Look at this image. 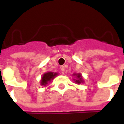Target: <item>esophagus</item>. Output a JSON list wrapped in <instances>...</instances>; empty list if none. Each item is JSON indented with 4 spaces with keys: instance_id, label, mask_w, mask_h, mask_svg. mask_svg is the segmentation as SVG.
Instances as JSON below:
<instances>
[{
    "instance_id": "obj_1",
    "label": "esophagus",
    "mask_w": 124,
    "mask_h": 124,
    "mask_svg": "<svg viewBox=\"0 0 124 124\" xmlns=\"http://www.w3.org/2000/svg\"><path fill=\"white\" fill-rule=\"evenodd\" d=\"M60 70H62V72H64V70H65L64 66H60Z\"/></svg>"
}]
</instances>
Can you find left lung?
Instances as JSON below:
<instances>
[{"label": "left lung", "mask_w": 124, "mask_h": 124, "mask_svg": "<svg viewBox=\"0 0 124 124\" xmlns=\"http://www.w3.org/2000/svg\"><path fill=\"white\" fill-rule=\"evenodd\" d=\"M77 77L78 78V80H76V82L78 84H80L81 82H82V77H81V75L80 74H78Z\"/></svg>", "instance_id": "1"}]
</instances>
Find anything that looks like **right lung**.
Listing matches in <instances>:
<instances>
[{
    "instance_id": "right-lung-1",
    "label": "right lung",
    "mask_w": 124,
    "mask_h": 124,
    "mask_svg": "<svg viewBox=\"0 0 124 124\" xmlns=\"http://www.w3.org/2000/svg\"><path fill=\"white\" fill-rule=\"evenodd\" d=\"M57 75L56 73L53 72H48L44 74L43 76L42 77V80H41V85L45 86L46 84H48V82L52 80L53 78Z\"/></svg>"
}]
</instances>
